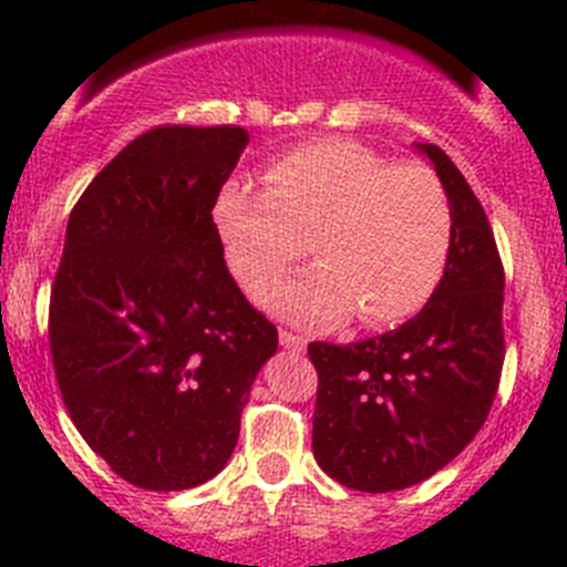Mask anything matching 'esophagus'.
Returning <instances> with one entry per match:
<instances>
[{"mask_svg":"<svg viewBox=\"0 0 567 567\" xmlns=\"http://www.w3.org/2000/svg\"><path fill=\"white\" fill-rule=\"evenodd\" d=\"M279 344H282L285 350L302 353L305 347H308V341H305V336H296V333H290V330H279Z\"/></svg>","mask_w":567,"mask_h":567,"instance_id":"1","label":"esophagus"}]
</instances>
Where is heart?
<instances>
[{"label": "heart", "instance_id": "heart-1", "mask_svg": "<svg viewBox=\"0 0 567 567\" xmlns=\"http://www.w3.org/2000/svg\"><path fill=\"white\" fill-rule=\"evenodd\" d=\"M212 217L237 282L310 328H336L355 310L370 328L410 319L435 293L452 246L441 181L415 163L392 166L347 137L277 155L262 188L226 181ZM305 238L320 262L272 286L307 250Z\"/></svg>", "mask_w": 567, "mask_h": 567}]
</instances>
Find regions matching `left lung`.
I'll use <instances>...</instances> for the list:
<instances>
[{
	"label": "left lung",
	"mask_w": 567,
	"mask_h": 567,
	"mask_svg": "<svg viewBox=\"0 0 567 567\" xmlns=\"http://www.w3.org/2000/svg\"><path fill=\"white\" fill-rule=\"evenodd\" d=\"M435 166L452 212L446 271L430 302L384 336L308 355L319 372L313 457L336 483L384 494L426 481L486 423L503 370V265L481 200L452 157Z\"/></svg>",
	"instance_id": "obj_1"
}]
</instances>
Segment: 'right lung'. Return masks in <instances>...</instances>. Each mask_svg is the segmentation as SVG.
Returning <instances> with one entry per match:
<instances>
[{
	"mask_svg": "<svg viewBox=\"0 0 567 567\" xmlns=\"http://www.w3.org/2000/svg\"><path fill=\"white\" fill-rule=\"evenodd\" d=\"M243 126H157L86 186L50 293L61 398L95 455L146 492L223 472L277 328L223 259L214 197Z\"/></svg>",
	"mask_w": 567,
	"mask_h": 567,
	"instance_id": "1",
	"label": "right lung"
}]
</instances>
